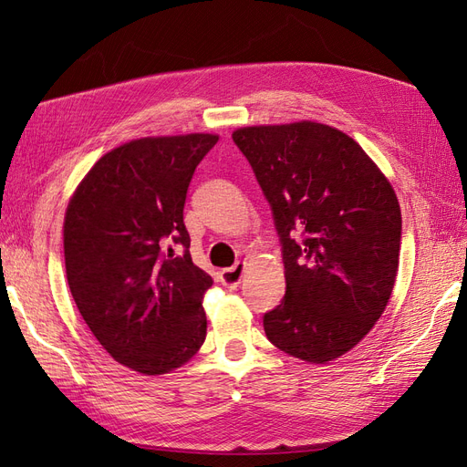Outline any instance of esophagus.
Masks as SVG:
<instances>
[{
    "label": "esophagus",
    "instance_id": "esophagus-1",
    "mask_svg": "<svg viewBox=\"0 0 467 467\" xmlns=\"http://www.w3.org/2000/svg\"><path fill=\"white\" fill-rule=\"evenodd\" d=\"M244 268H245L244 263H235L230 268H223V271L220 273V282L228 288H237L239 282H242V278H244Z\"/></svg>",
    "mask_w": 467,
    "mask_h": 467
}]
</instances>
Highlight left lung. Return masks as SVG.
I'll list each match as a JSON object with an SVG mask.
<instances>
[{"mask_svg":"<svg viewBox=\"0 0 467 467\" xmlns=\"http://www.w3.org/2000/svg\"><path fill=\"white\" fill-rule=\"evenodd\" d=\"M271 204L286 294L266 338L312 364L343 357L384 314L400 265L389 181L345 132L312 120L232 134Z\"/></svg>","mask_w":467,"mask_h":467,"instance_id":"left-lung-1","label":"left lung"}]
</instances>
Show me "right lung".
Here are the masks:
<instances>
[{"label": "right lung", "instance_id": "add662e5", "mask_svg": "<svg viewBox=\"0 0 467 467\" xmlns=\"http://www.w3.org/2000/svg\"><path fill=\"white\" fill-rule=\"evenodd\" d=\"M216 142V134L132 140L89 169L66 210L69 292L97 341L140 374L179 368L206 338L212 276L191 259L182 208Z\"/></svg>", "mask_w": 467, "mask_h": 467}]
</instances>
